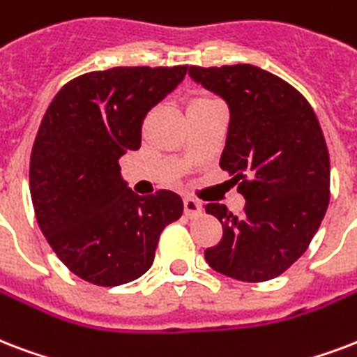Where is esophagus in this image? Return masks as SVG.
<instances>
[{"mask_svg": "<svg viewBox=\"0 0 357 357\" xmlns=\"http://www.w3.org/2000/svg\"><path fill=\"white\" fill-rule=\"evenodd\" d=\"M183 211L187 217H197V215L202 213V204L197 202V200H192V198H185L183 200Z\"/></svg>", "mask_w": 357, "mask_h": 357, "instance_id": "obj_1", "label": "esophagus"}]
</instances>
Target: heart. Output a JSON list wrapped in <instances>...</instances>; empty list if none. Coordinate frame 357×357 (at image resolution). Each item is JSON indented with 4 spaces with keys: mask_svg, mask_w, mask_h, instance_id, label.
<instances>
[{
    "mask_svg": "<svg viewBox=\"0 0 357 357\" xmlns=\"http://www.w3.org/2000/svg\"><path fill=\"white\" fill-rule=\"evenodd\" d=\"M204 100H209V97H197V99L190 100V105H197V102H204Z\"/></svg>",
    "mask_w": 357,
    "mask_h": 357,
    "instance_id": "obj_1",
    "label": "heart"
}]
</instances>
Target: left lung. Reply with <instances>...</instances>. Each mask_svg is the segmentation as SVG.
<instances>
[{
  "instance_id": "left-lung-1",
  "label": "left lung",
  "mask_w": 357,
  "mask_h": 357,
  "mask_svg": "<svg viewBox=\"0 0 357 357\" xmlns=\"http://www.w3.org/2000/svg\"><path fill=\"white\" fill-rule=\"evenodd\" d=\"M189 76L228 105L219 167L245 198L241 215L206 204L222 225L206 262L238 281L275 279L307 251L330 204V153L317 114L298 89L255 65H192Z\"/></svg>"
}]
</instances>
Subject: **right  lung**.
Here are the masks:
<instances>
[{
  "label": "right lung",
  "mask_w": 357,
  "mask_h": 357,
  "mask_svg": "<svg viewBox=\"0 0 357 357\" xmlns=\"http://www.w3.org/2000/svg\"><path fill=\"white\" fill-rule=\"evenodd\" d=\"M189 67H114L59 89L31 149L29 190L37 222L58 258L84 281L119 287L153 264L160 232L183 202L172 190L138 197L118 160L140 148L146 114L178 88Z\"/></svg>",
  "instance_id": "obj_1"
}]
</instances>
